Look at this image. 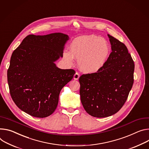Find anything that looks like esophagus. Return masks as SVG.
<instances>
[{"mask_svg": "<svg viewBox=\"0 0 149 149\" xmlns=\"http://www.w3.org/2000/svg\"><path fill=\"white\" fill-rule=\"evenodd\" d=\"M79 78V74L78 72H77L74 74V79H75V80H77V79H78Z\"/></svg>", "mask_w": 149, "mask_h": 149, "instance_id": "34e87169", "label": "esophagus"}]
</instances>
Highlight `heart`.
Here are the masks:
<instances>
[{
    "instance_id": "b5f03b06",
    "label": "heart",
    "mask_w": 149,
    "mask_h": 149,
    "mask_svg": "<svg viewBox=\"0 0 149 149\" xmlns=\"http://www.w3.org/2000/svg\"><path fill=\"white\" fill-rule=\"evenodd\" d=\"M110 55V47L106 40L100 37L90 35L74 39L70 51L63 53V58L69 66L78 59L79 69L85 73H95L104 66Z\"/></svg>"
}]
</instances>
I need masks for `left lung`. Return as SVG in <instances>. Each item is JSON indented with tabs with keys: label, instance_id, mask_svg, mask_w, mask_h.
<instances>
[{
	"label": "left lung",
	"instance_id": "8db88e82",
	"mask_svg": "<svg viewBox=\"0 0 149 149\" xmlns=\"http://www.w3.org/2000/svg\"><path fill=\"white\" fill-rule=\"evenodd\" d=\"M112 52L102 68L79 78L81 102L85 111L96 118L110 116L125 103L134 83V63L127 47L107 34Z\"/></svg>",
	"mask_w": 149,
	"mask_h": 149
}]
</instances>
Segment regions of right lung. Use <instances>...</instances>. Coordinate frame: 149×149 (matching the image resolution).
<instances>
[{"mask_svg": "<svg viewBox=\"0 0 149 149\" xmlns=\"http://www.w3.org/2000/svg\"><path fill=\"white\" fill-rule=\"evenodd\" d=\"M68 35H29L13 52L7 72L10 96L24 112L46 118L56 110L62 88L73 78L74 70L54 63L63 56Z\"/></svg>", "mask_w": 149, "mask_h": 149, "instance_id": "add662e5", "label": "right lung"}]
</instances>
